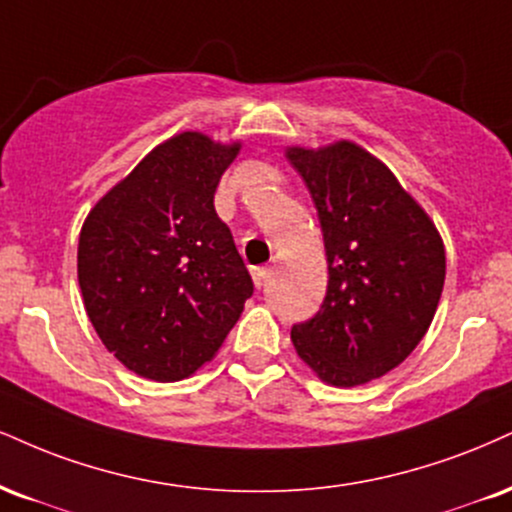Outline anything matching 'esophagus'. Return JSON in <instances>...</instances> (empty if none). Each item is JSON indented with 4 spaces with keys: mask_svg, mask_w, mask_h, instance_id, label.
Instances as JSON below:
<instances>
[{
    "mask_svg": "<svg viewBox=\"0 0 512 512\" xmlns=\"http://www.w3.org/2000/svg\"><path fill=\"white\" fill-rule=\"evenodd\" d=\"M252 281H255L257 288L267 286V281H269V269H267V267H252Z\"/></svg>",
    "mask_w": 512,
    "mask_h": 512,
    "instance_id": "obj_1",
    "label": "esophagus"
}]
</instances>
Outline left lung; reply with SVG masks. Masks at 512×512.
<instances>
[{
	"label": "left lung",
	"instance_id": "1",
	"mask_svg": "<svg viewBox=\"0 0 512 512\" xmlns=\"http://www.w3.org/2000/svg\"><path fill=\"white\" fill-rule=\"evenodd\" d=\"M322 224V310L295 324V353L338 389L384 377L427 334L446 279L434 221L391 169L353 140L286 147Z\"/></svg>",
	"mask_w": 512,
	"mask_h": 512
}]
</instances>
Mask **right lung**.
Here are the masks:
<instances>
[{"mask_svg": "<svg viewBox=\"0 0 512 512\" xmlns=\"http://www.w3.org/2000/svg\"><path fill=\"white\" fill-rule=\"evenodd\" d=\"M240 143L183 131L143 157L97 200L78 238L83 305L104 348L152 381L195 374L229 336L252 295L219 178Z\"/></svg>", "mask_w": 512, "mask_h": 512, "instance_id": "1", "label": "right lung"}]
</instances>
